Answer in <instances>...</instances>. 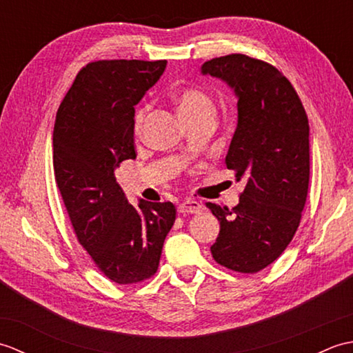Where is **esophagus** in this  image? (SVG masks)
I'll use <instances>...</instances> for the list:
<instances>
[{
    "label": "esophagus",
    "mask_w": 353,
    "mask_h": 353,
    "mask_svg": "<svg viewBox=\"0 0 353 353\" xmlns=\"http://www.w3.org/2000/svg\"><path fill=\"white\" fill-rule=\"evenodd\" d=\"M201 209H203V206L196 200H185L177 206V211L181 214H199L201 212Z\"/></svg>",
    "instance_id": "34e87169"
}]
</instances>
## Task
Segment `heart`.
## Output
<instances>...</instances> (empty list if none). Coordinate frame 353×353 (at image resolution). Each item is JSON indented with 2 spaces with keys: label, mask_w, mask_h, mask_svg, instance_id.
I'll list each match as a JSON object with an SVG mask.
<instances>
[{
  "label": "heart",
  "mask_w": 353,
  "mask_h": 353,
  "mask_svg": "<svg viewBox=\"0 0 353 353\" xmlns=\"http://www.w3.org/2000/svg\"><path fill=\"white\" fill-rule=\"evenodd\" d=\"M172 100L181 112L186 124H192L203 119H214L216 108L214 99L199 86H181L172 92ZM148 114V104H142L134 112L133 117V133L139 138L144 130V124Z\"/></svg>",
  "instance_id": "obj_1"
}]
</instances>
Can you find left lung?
<instances>
[{
  "label": "left lung",
  "mask_w": 353,
  "mask_h": 353,
  "mask_svg": "<svg viewBox=\"0 0 353 353\" xmlns=\"http://www.w3.org/2000/svg\"><path fill=\"white\" fill-rule=\"evenodd\" d=\"M201 72L235 89L238 125L226 167L245 179L239 203H206L220 221L211 247L216 264L253 274L281 256L301 224L310 185V124L283 74L245 54L215 57Z\"/></svg>",
  "instance_id": "1"
}]
</instances>
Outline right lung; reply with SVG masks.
<instances>
[{
	"mask_svg": "<svg viewBox=\"0 0 353 353\" xmlns=\"http://www.w3.org/2000/svg\"><path fill=\"white\" fill-rule=\"evenodd\" d=\"M167 61H95L83 66L59 106L52 132L54 179L80 245L112 282L139 283L159 267L176 220L171 201H127L115 170L137 157L134 104Z\"/></svg>",
	"mask_w": 353,
	"mask_h": 353,
	"instance_id": "1",
	"label": "right lung"
}]
</instances>
